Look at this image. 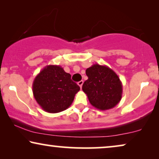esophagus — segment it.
Masks as SVG:
<instances>
[{
  "label": "esophagus",
  "instance_id": "1",
  "mask_svg": "<svg viewBox=\"0 0 159 159\" xmlns=\"http://www.w3.org/2000/svg\"><path fill=\"white\" fill-rule=\"evenodd\" d=\"M78 85H79L80 87V88H82V84H83V81H82V80H81V81H80L79 82H78Z\"/></svg>",
  "mask_w": 159,
  "mask_h": 159
}]
</instances>
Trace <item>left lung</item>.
<instances>
[{
    "label": "left lung",
    "mask_w": 159,
    "mask_h": 159,
    "mask_svg": "<svg viewBox=\"0 0 159 159\" xmlns=\"http://www.w3.org/2000/svg\"><path fill=\"white\" fill-rule=\"evenodd\" d=\"M85 72L88 79L84 82L82 90L91 105L102 111L116 106L122 97V83L115 71L105 65L95 64Z\"/></svg>",
    "instance_id": "obj_1"
}]
</instances>
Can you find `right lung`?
Segmentation results:
<instances>
[{"label":"right lung","mask_w":159,"mask_h":159,"mask_svg":"<svg viewBox=\"0 0 159 159\" xmlns=\"http://www.w3.org/2000/svg\"><path fill=\"white\" fill-rule=\"evenodd\" d=\"M80 88L71 75L58 65L44 67L34 78L32 92L37 103L45 111L55 114L71 105Z\"/></svg>","instance_id":"add662e5"}]
</instances>
